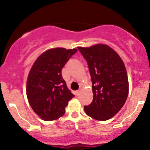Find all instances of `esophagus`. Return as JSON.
<instances>
[{"instance_id": "obj_1", "label": "esophagus", "mask_w": 150, "mask_h": 150, "mask_svg": "<svg viewBox=\"0 0 150 150\" xmlns=\"http://www.w3.org/2000/svg\"><path fill=\"white\" fill-rule=\"evenodd\" d=\"M80 92H81L80 89H79V90H77V95H79V94H80Z\"/></svg>"}]
</instances>
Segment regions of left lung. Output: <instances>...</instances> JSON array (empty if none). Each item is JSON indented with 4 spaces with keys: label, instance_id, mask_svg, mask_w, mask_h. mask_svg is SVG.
Returning <instances> with one entry per match:
<instances>
[{
    "label": "left lung",
    "instance_id": "left-lung-1",
    "mask_svg": "<svg viewBox=\"0 0 150 150\" xmlns=\"http://www.w3.org/2000/svg\"><path fill=\"white\" fill-rule=\"evenodd\" d=\"M77 48L88 63L92 82L93 100L84 109L94 119L107 120L121 109L128 97L129 83L124 63L106 44Z\"/></svg>",
    "mask_w": 150,
    "mask_h": 150
}]
</instances>
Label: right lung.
Returning <instances> with one entry per match:
<instances>
[{
    "label": "right lung",
    "instance_id": "add662e5",
    "mask_svg": "<svg viewBox=\"0 0 150 150\" xmlns=\"http://www.w3.org/2000/svg\"><path fill=\"white\" fill-rule=\"evenodd\" d=\"M77 51V49H50L32 65L27 77L26 93L30 106L42 120L49 121L61 118L68 101L75 97L62 77L61 70Z\"/></svg>",
    "mask_w": 150,
    "mask_h": 150
}]
</instances>
